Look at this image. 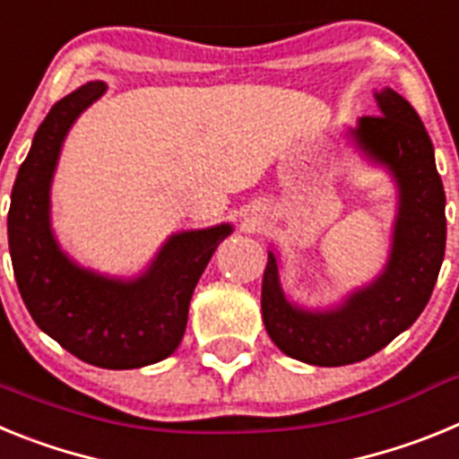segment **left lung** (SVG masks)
Masks as SVG:
<instances>
[{"instance_id":"8db88e82","label":"left lung","mask_w":459,"mask_h":459,"mask_svg":"<svg viewBox=\"0 0 459 459\" xmlns=\"http://www.w3.org/2000/svg\"><path fill=\"white\" fill-rule=\"evenodd\" d=\"M381 115L363 117L354 131L359 147L386 163L400 184V216L393 253L377 282L351 294L331 312L291 307L278 285L269 255L262 280L266 333L291 359L310 366H350L384 350L428 306L446 250V195L435 147L419 112L393 89L377 93Z\"/></svg>"}]
</instances>
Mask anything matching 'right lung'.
Here are the masks:
<instances>
[{
  "instance_id": "right-lung-1",
  "label": "right lung",
  "mask_w": 459,
  "mask_h": 459,
  "mask_svg": "<svg viewBox=\"0 0 459 459\" xmlns=\"http://www.w3.org/2000/svg\"><path fill=\"white\" fill-rule=\"evenodd\" d=\"M103 91L100 82L75 89L39 126L11 193L8 250L20 296L40 331L84 363L128 370L179 347L195 285L232 227L177 234L133 282L100 278L64 257L50 232L48 190L64 135Z\"/></svg>"
}]
</instances>
